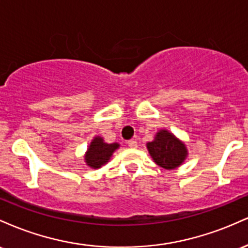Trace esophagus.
Instances as JSON below:
<instances>
[{
	"label": "esophagus",
	"instance_id": "obj_1",
	"mask_svg": "<svg viewBox=\"0 0 248 248\" xmlns=\"http://www.w3.org/2000/svg\"><path fill=\"white\" fill-rule=\"evenodd\" d=\"M127 144L129 148H138V142L135 140H129L127 142Z\"/></svg>",
	"mask_w": 248,
	"mask_h": 248
}]
</instances>
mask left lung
I'll return each mask as SVG.
<instances>
[{
    "instance_id": "8db88e82",
    "label": "left lung",
    "mask_w": 248,
    "mask_h": 248,
    "mask_svg": "<svg viewBox=\"0 0 248 248\" xmlns=\"http://www.w3.org/2000/svg\"><path fill=\"white\" fill-rule=\"evenodd\" d=\"M147 149L153 161L167 170L182 166L187 157L186 143L168 129L158 130L154 140L147 143Z\"/></svg>"
}]
</instances>
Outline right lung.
I'll use <instances>...</instances> for the list:
<instances>
[{
    "instance_id": "right-lung-1",
    "label": "right lung",
    "mask_w": 248,
    "mask_h": 248,
    "mask_svg": "<svg viewBox=\"0 0 248 248\" xmlns=\"http://www.w3.org/2000/svg\"><path fill=\"white\" fill-rule=\"evenodd\" d=\"M120 144L116 143H106L101 136H94L91 141L90 146L87 147L85 153L84 160L87 167L92 169H100L102 166L108 163L112 157L113 153L119 149Z\"/></svg>"
}]
</instances>
